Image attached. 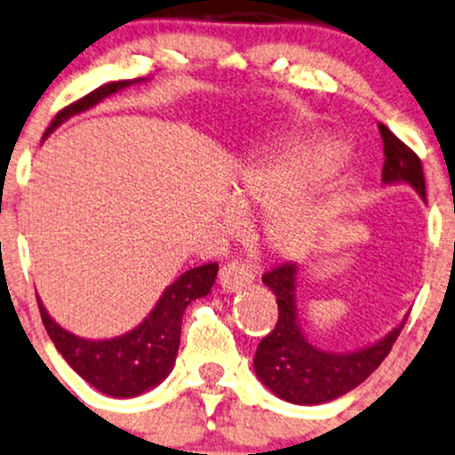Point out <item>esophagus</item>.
<instances>
[{
    "mask_svg": "<svg viewBox=\"0 0 455 455\" xmlns=\"http://www.w3.org/2000/svg\"><path fill=\"white\" fill-rule=\"evenodd\" d=\"M252 281V267L242 259H231L220 270V283L227 291L242 290Z\"/></svg>",
    "mask_w": 455,
    "mask_h": 455,
    "instance_id": "esophagus-1",
    "label": "esophagus"
}]
</instances>
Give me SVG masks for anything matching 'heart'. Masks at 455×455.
<instances>
[{"mask_svg":"<svg viewBox=\"0 0 455 455\" xmlns=\"http://www.w3.org/2000/svg\"><path fill=\"white\" fill-rule=\"evenodd\" d=\"M338 156L331 143H303L288 155L266 159L248 167L242 176L240 198L251 203H272L299 183L323 174ZM323 220V209L314 200H290L272 209L266 222V235L281 252H300L312 242Z\"/></svg>","mask_w":455,"mask_h":455,"instance_id":"obj_1","label":"heart"}]
</instances>
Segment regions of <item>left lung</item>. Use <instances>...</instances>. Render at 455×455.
I'll use <instances>...</instances> for the list:
<instances>
[{"instance_id":"1","label":"left lung","mask_w":455,"mask_h":455,"mask_svg":"<svg viewBox=\"0 0 455 455\" xmlns=\"http://www.w3.org/2000/svg\"><path fill=\"white\" fill-rule=\"evenodd\" d=\"M384 141V183H410L425 198L423 165L417 152L405 146L395 132L379 124ZM296 264L285 261L264 272L261 281L272 290L279 305L275 329L259 342L255 353V372L283 401L299 405L327 403L357 388L388 357L405 320L384 340L355 353L323 351L307 342L296 318Z\"/></svg>"}]
</instances>
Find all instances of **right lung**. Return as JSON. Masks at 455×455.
Here are the masks:
<instances>
[{"label": "right lung", "instance_id": "right-lung-1", "mask_svg": "<svg viewBox=\"0 0 455 455\" xmlns=\"http://www.w3.org/2000/svg\"><path fill=\"white\" fill-rule=\"evenodd\" d=\"M132 83L137 80L107 83L91 91L84 98L76 100L69 107L60 108L52 119L45 135H50L69 115L87 111L100 100ZM215 275H218L215 261L183 272L174 283L167 285L156 307L140 327L128 331L126 336L113 338V340H84V338L74 336L59 327L43 309L41 300H38V309H41V320L45 324L47 336L56 344L67 364L93 388L124 399V396H137L155 388L159 381L165 379L167 372L174 366L176 353H179L180 323H183L185 307L194 299L207 296L212 291Z\"/></svg>", "mask_w": 455, "mask_h": 455}]
</instances>
